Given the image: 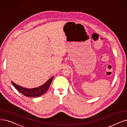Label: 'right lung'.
<instances>
[{"label": "right lung", "mask_w": 127, "mask_h": 127, "mask_svg": "<svg viewBox=\"0 0 127 127\" xmlns=\"http://www.w3.org/2000/svg\"><path fill=\"white\" fill-rule=\"evenodd\" d=\"M53 78V77H52L45 84L35 88H32V89L23 88L15 84L12 81L11 82L16 89L24 95L28 97H38L42 95L47 92L51 85Z\"/></svg>", "instance_id": "right-lung-1"}]
</instances>
